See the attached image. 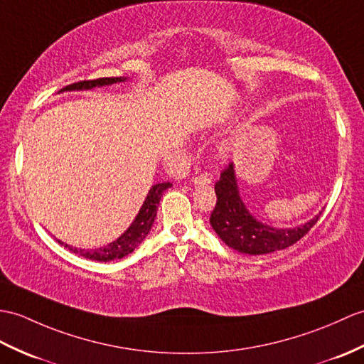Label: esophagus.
I'll list each match as a JSON object with an SVG mask.
<instances>
[{
	"instance_id": "esophagus-1",
	"label": "esophagus",
	"mask_w": 364,
	"mask_h": 364,
	"mask_svg": "<svg viewBox=\"0 0 364 364\" xmlns=\"http://www.w3.org/2000/svg\"><path fill=\"white\" fill-rule=\"evenodd\" d=\"M210 181H213V176L209 173H200L193 178V183L196 184H210Z\"/></svg>"
}]
</instances>
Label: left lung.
<instances>
[{"instance_id": "8db88e82", "label": "left lung", "mask_w": 364, "mask_h": 364, "mask_svg": "<svg viewBox=\"0 0 364 364\" xmlns=\"http://www.w3.org/2000/svg\"><path fill=\"white\" fill-rule=\"evenodd\" d=\"M217 203L209 222L228 247L245 255H268L285 250L301 240L319 220V213L306 225L291 230H277L257 222L245 208L239 196L234 166L228 164L215 183Z\"/></svg>"}]
</instances>
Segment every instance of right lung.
<instances>
[{
    "label": "right lung",
    "instance_id": "obj_1",
    "mask_svg": "<svg viewBox=\"0 0 364 364\" xmlns=\"http://www.w3.org/2000/svg\"><path fill=\"white\" fill-rule=\"evenodd\" d=\"M124 77H102V79H95V80H82L77 83H73V85L65 87L62 91L68 90H90L95 87H102V85H112V83L116 82H124ZM171 183H158L155 186H151V189L149 191V196L144 201V205L139 210V214L134 218V222L130 225L129 230H127L119 239L112 242L104 248H97V250H77L73 247H65L75 252V255L83 256L85 259L91 260H97V262H109V260H116V259H122L124 256L130 255V252L138 247V245L146 239V235L149 234L151 225L155 222L156 217V209L159 205V200L163 197V192L166 189L171 188ZM62 243V242H58Z\"/></svg>",
    "mask_w": 364,
    "mask_h": 364
}]
</instances>
